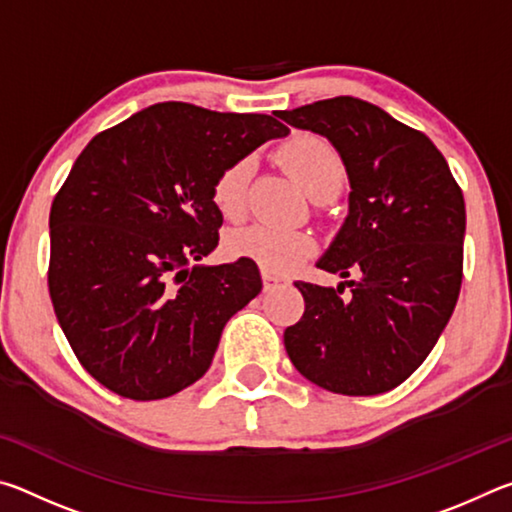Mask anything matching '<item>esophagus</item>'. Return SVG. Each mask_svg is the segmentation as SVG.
Instances as JSON below:
<instances>
[{"label": "esophagus", "mask_w": 512, "mask_h": 512, "mask_svg": "<svg viewBox=\"0 0 512 512\" xmlns=\"http://www.w3.org/2000/svg\"><path fill=\"white\" fill-rule=\"evenodd\" d=\"M262 280H264V291H271V289L280 287V284L287 282V280H284V277L273 275V273H266V271H262Z\"/></svg>", "instance_id": "1"}]
</instances>
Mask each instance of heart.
I'll list each match as a JSON object with an SVG mask.
<instances>
[{
    "instance_id": "b5f03b06",
    "label": "heart",
    "mask_w": 512,
    "mask_h": 512,
    "mask_svg": "<svg viewBox=\"0 0 512 512\" xmlns=\"http://www.w3.org/2000/svg\"><path fill=\"white\" fill-rule=\"evenodd\" d=\"M280 160L298 185L314 198L334 194L345 178L341 153L323 137L298 133L280 149ZM250 160L241 158L216 173L212 180V203L225 219H239L246 210ZM316 241L309 232L250 225L225 237V253L232 259H250L266 273H289L314 253Z\"/></svg>"
}]
</instances>
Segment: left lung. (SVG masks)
Instances as JSON below:
<instances>
[{
	"mask_svg": "<svg viewBox=\"0 0 512 512\" xmlns=\"http://www.w3.org/2000/svg\"><path fill=\"white\" fill-rule=\"evenodd\" d=\"M275 115L341 153L350 210L318 268L357 275L336 289L296 282L305 314L284 329V348L300 375L325 391H393L427 359L456 307L461 187L427 135L368 101L334 97Z\"/></svg>",
	"mask_w": 512,
	"mask_h": 512,
	"instance_id": "1",
	"label": "left lung"
}]
</instances>
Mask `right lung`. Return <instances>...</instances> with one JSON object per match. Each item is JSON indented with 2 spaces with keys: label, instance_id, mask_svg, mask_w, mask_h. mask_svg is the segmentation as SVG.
Listing matches in <instances>:
<instances>
[{
  "label": "right lung",
  "instance_id": "right-lung-1",
  "mask_svg": "<svg viewBox=\"0 0 512 512\" xmlns=\"http://www.w3.org/2000/svg\"><path fill=\"white\" fill-rule=\"evenodd\" d=\"M271 115L155 103L92 137L51 203L49 296L90 375L162 400L201 379L228 320L259 291L257 264H198L219 244L212 180L287 137Z\"/></svg>",
  "mask_w": 512,
  "mask_h": 512
}]
</instances>
